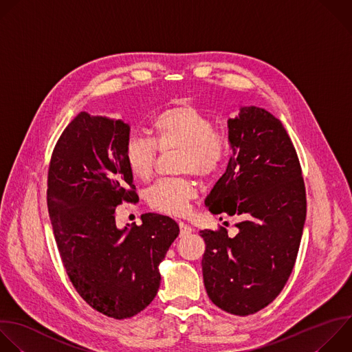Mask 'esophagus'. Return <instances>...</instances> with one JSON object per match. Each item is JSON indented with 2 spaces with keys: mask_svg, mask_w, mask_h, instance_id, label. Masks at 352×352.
Here are the masks:
<instances>
[{
  "mask_svg": "<svg viewBox=\"0 0 352 352\" xmlns=\"http://www.w3.org/2000/svg\"><path fill=\"white\" fill-rule=\"evenodd\" d=\"M178 225H179V233H181V236H188V235H190V233H192V228H190L189 225H186L185 222H179Z\"/></svg>",
  "mask_w": 352,
  "mask_h": 352,
  "instance_id": "esophagus-1",
  "label": "esophagus"
}]
</instances>
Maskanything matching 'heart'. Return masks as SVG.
Masks as SVG:
<instances>
[{
	"instance_id": "b5f03b06",
	"label": "heart",
	"mask_w": 352,
	"mask_h": 352,
	"mask_svg": "<svg viewBox=\"0 0 352 352\" xmlns=\"http://www.w3.org/2000/svg\"><path fill=\"white\" fill-rule=\"evenodd\" d=\"M153 141L131 135L124 144V160L133 175L149 181L160 152L179 151L178 171L192 173L203 179L211 178L226 155L225 140L214 133L208 117L196 106L179 102L159 111L152 120ZM196 186L186 177L167 178L148 192L149 206L159 212L182 217L196 197Z\"/></svg>"
}]
</instances>
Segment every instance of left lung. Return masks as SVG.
<instances>
[{
	"label": "left lung",
	"mask_w": 352,
	"mask_h": 352,
	"mask_svg": "<svg viewBox=\"0 0 352 352\" xmlns=\"http://www.w3.org/2000/svg\"><path fill=\"white\" fill-rule=\"evenodd\" d=\"M228 140L233 153L204 203L212 214L242 221L233 238L223 226L199 230L206 243L201 270L210 300L245 316L265 308L285 287L302 236L307 197L293 142L270 111L241 107L228 120Z\"/></svg>",
	"instance_id": "8db88e82"
}]
</instances>
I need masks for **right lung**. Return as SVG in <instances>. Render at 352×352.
<instances>
[{
	"label": "right lung",
	"mask_w": 352,
	"mask_h": 352,
	"mask_svg": "<svg viewBox=\"0 0 352 352\" xmlns=\"http://www.w3.org/2000/svg\"><path fill=\"white\" fill-rule=\"evenodd\" d=\"M130 126L78 113L59 137L48 168L47 204L66 274L95 311L126 319L144 311L160 286L159 264L179 233L167 215L116 226L114 212L138 195L124 160Z\"/></svg>",
	"instance_id": "obj_1"
}]
</instances>
